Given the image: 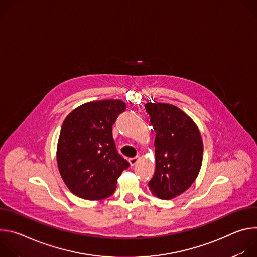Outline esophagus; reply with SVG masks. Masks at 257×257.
Masks as SVG:
<instances>
[{
	"instance_id": "1",
	"label": "esophagus",
	"mask_w": 257,
	"mask_h": 257,
	"mask_svg": "<svg viewBox=\"0 0 257 257\" xmlns=\"http://www.w3.org/2000/svg\"><path fill=\"white\" fill-rule=\"evenodd\" d=\"M138 161H139V157H134V158L129 159V163H130V165H131L132 167H133L134 165H136Z\"/></svg>"
}]
</instances>
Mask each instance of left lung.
I'll list each match as a JSON object with an SVG mask.
<instances>
[{"instance_id": "left-lung-1", "label": "left lung", "mask_w": 257, "mask_h": 257, "mask_svg": "<svg viewBox=\"0 0 257 257\" xmlns=\"http://www.w3.org/2000/svg\"><path fill=\"white\" fill-rule=\"evenodd\" d=\"M144 106L156 131V172L149 187L154 196L169 200L185 192L199 174L201 134L193 120L173 104L148 102Z\"/></svg>"}]
</instances>
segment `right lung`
<instances>
[{
  "label": "right lung",
  "mask_w": 257,
  "mask_h": 257,
  "mask_svg": "<svg viewBox=\"0 0 257 257\" xmlns=\"http://www.w3.org/2000/svg\"><path fill=\"white\" fill-rule=\"evenodd\" d=\"M126 109L120 99L90 101L76 107L63 122L57 163L68 189L76 196L100 200L111 196L129 163L118 154L112 128Z\"/></svg>",
  "instance_id": "right-lung-1"
}]
</instances>
